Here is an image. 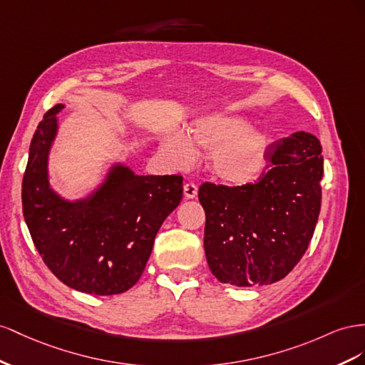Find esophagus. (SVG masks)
Returning a JSON list of instances; mask_svg holds the SVG:
<instances>
[{
  "label": "esophagus",
  "mask_w": 365,
  "mask_h": 365,
  "mask_svg": "<svg viewBox=\"0 0 365 365\" xmlns=\"http://www.w3.org/2000/svg\"><path fill=\"white\" fill-rule=\"evenodd\" d=\"M197 185L195 183H192V182H188V183H185V186H183V194H185V197L186 199H194V197L197 195Z\"/></svg>",
  "instance_id": "34e87169"
}]
</instances>
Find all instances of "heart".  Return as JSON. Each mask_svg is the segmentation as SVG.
<instances>
[{
  "label": "heart",
  "instance_id": "heart-1",
  "mask_svg": "<svg viewBox=\"0 0 365 365\" xmlns=\"http://www.w3.org/2000/svg\"><path fill=\"white\" fill-rule=\"evenodd\" d=\"M272 140L263 130L249 128L243 116L210 113L197 119L185 133H173L163 142V154L174 168L185 170L199 158V151L210 153L207 166L215 179L231 186L254 183L269 158Z\"/></svg>",
  "mask_w": 365,
  "mask_h": 365
}]
</instances>
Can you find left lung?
Returning a JSON list of instances; mask_svg holds the SVG:
<instances>
[{"mask_svg": "<svg viewBox=\"0 0 365 365\" xmlns=\"http://www.w3.org/2000/svg\"><path fill=\"white\" fill-rule=\"evenodd\" d=\"M270 168L255 183L206 182L205 254L214 277L240 287L284 278L307 251L321 210V143L297 131L270 145Z\"/></svg>", "mask_w": 365, "mask_h": 365, "instance_id": "8db88e82", "label": "left lung"}]
</instances>
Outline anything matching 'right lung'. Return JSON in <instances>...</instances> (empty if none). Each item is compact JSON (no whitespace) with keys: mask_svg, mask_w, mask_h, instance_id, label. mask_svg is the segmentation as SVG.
<instances>
[{"mask_svg":"<svg viewBox=\"0 0 365 365\" xmlns=\"http://www.w3.org/2000/svg\"><path fill=\"white\" fill-rule=\"evenodd\" d=\"M58 103L39 122L23 177V212L53 275L93 295L127 292L138 283L155 234L183 195L182 175H136L114 165L87 199L68 202L48 185L47 160L58 133Z\"/></svg>","mask_w":365,"mask_h":365,"instance_id":"right-lung-1","label":"right lung"}]
</instances>
